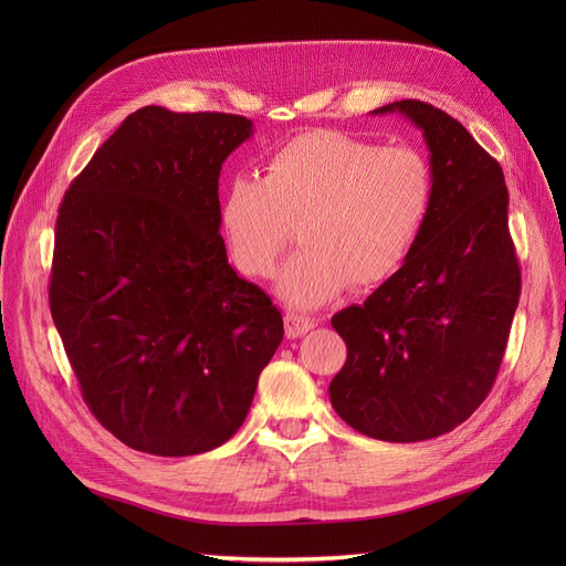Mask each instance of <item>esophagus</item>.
<instances>
[{
	"label": "esophagus",
	"instance_id": "obj_1",
	"mask_svg": "<svg viewBox=\"0 0 566 566\" xmlns=\"http://www.w3.org/2000/svg\"><path fill=\"white\" fill-rule=\"evenodd\" d=\"M316 328L314 318H306L300 314H285V335L287 337H302Z\"/></svg>",
	"mask_w": 566,
	"mask_h": 566
}]
</instances>
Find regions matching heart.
Here are the masks:
<instances>
[{
    "mask_svg": "<svg viewBox=\"0 0 566 566\" xmlns=\"http://www.w3.org/2000/svg\"><path fill=\"white\" fill-rule=\"evenodd\" d=\"M434 200V175L410 146H378L342 132H310L271 153L262 177H235L219 200L233 266L264 279L293 229L302 250L276 290L314 310L349 283L387 281L406 262Z\"/></svg>",
    "mask_w": 566,
    "mask_h": 566,
    "instance_id": "obj_1",
    "label": "heart"
}]
</instances>
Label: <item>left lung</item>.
Masks as SVG:
<instances>
[{
	"label": "left lung",
	"instance_id": "1",
	"mask_svg": "<svg viewBox=\"0 0 566 566\" xmlns=\"http://www.w3.org/2000/svg\"><path fill=\"white\" fill-rule=\"evenodd\" d=\"M387 113L422 132L434 200L401 269L364 304L333 316L347 361L328 391L356 432L410 443L451 432L486 399L522 276L501 165L458 119L424 101L373 111Z\"/></svg>",
	"mask_w": 566,
	"mask_h": 566
}]
</instances>
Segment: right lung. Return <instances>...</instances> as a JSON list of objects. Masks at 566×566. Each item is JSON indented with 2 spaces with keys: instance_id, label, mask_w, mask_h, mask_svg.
Returning <instances> with one entry per match:
<instances>
[{
  "instance_id": "obj_1",
  "label": "right lung",
  "mask_w": 566,
  "mask_h": 566,
  "mask_svg": "<svg viewBox=\"0 0 566 566\" xmlns=\"http://www.w3.org/2000/svg\"><path fill=\"white\" fill-rule=\"evenodd\" d=\"M252 136L227 113H132L67 188L49 306L96 420L134 451H212L243 424L283 316L229 264L219 172Z\"/></svg>"
}]
</instances>
